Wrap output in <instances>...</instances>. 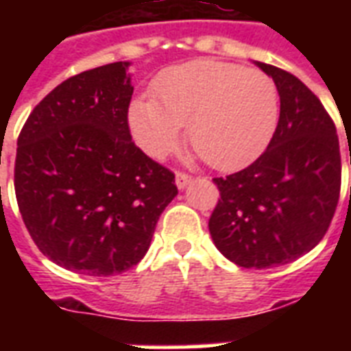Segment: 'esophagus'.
<instances>
[{
	"label": "esophagus",
	"mask_w": 351,
	"mask_h": 351,
	"mask_svg": "<svg viewBox=\"0 0 351 351\" xmlns=\"http://www.w3.org/2000/svg\"><path fill=\"white\" fill-rule=\"evenodd\" d=\"M175 182H176V187H178V189H186V187L193 182V176H189V175H186V173H180V171H178V173H176Z\"/></svg>",
	"instance_id": "obj_1"
}]
</instances>
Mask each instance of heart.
<instances>
[{"label": "heart", "mask_w": 351, "mask_h": 351, "mask_svg": "<svg viewBox=\"0 0 351 351\" xmlns=\"http://www.w3.org/2000/svg\"><path fill=\"white\" fill-rule=\"evenodd\" d=\"M153 95L132 101L129 129L154 160L178 147L187 123L189 142L204 160L234 171L258 158L277 131V85L258 69L195 60L160 74Z\"/></svg>", "instance_id": "heart-1"}]
</instances>
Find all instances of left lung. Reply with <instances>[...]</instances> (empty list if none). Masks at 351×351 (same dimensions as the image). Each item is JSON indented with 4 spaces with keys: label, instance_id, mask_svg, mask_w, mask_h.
I'll return each mask as SVG.
<instances>
[{
    "label": "left lung",
    "instance_id": "obj_1",
    "mask_svg": "<svg viewBox=\"0 0 351 351\" xmlns=\"http://www.w3.org/2000/svg\"><path fill=\"white\" fill-rule=\"evenodd\" d=\"M255 63L277 85V131L253 164L213 180L220 200L209 233L237 266L266 269L297 261L322 240L339 202L341 153L321 100L293 74Z\"/></svg>",
    "mask_w": 351,
    "mask_h": 351
}]
</instances>
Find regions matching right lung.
I'll use <instances>...</instances> for the list:
<instances>
[{
	"instance_id": "add662e5",
	"label": "right lung",
	"mask_w": 351,
	"mask_h": 351,
	"mask_svg": "<svg viewBox=\"0 0 351 351\" xmlns=\"http://www.w3.org/2000/svg\"><path fill=\"white\" fill-rule=\"evenodd\" d=\"M129 65L65 80L18 138L14 187L30 237L54 264L93 277L136 266L178 195L175 175L131 140Z\"/></svg>"
}]
</instances>
